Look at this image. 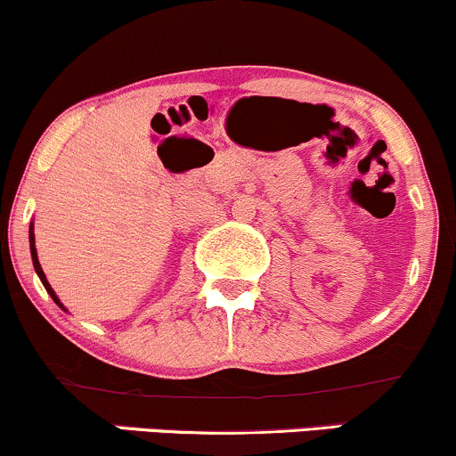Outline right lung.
<instances>
[{"mask_svg": "<svg viewBox=\"0 0 456 456\" xmlns=\"http://www.w3.org/2000/svg\"><path fill=\"white\" fill-rule=\"evenodd\" d=\"M29 251H32V262H34V270H37V274L38 277H41V281H43V285H45V289H47L49 292V297L53 298V301H56L60 307L64 309V305L60 303V298L56 297V292H53L52 289V285H49V281H47V277H45V273H43V268H41V262H38V255H37V247H34V227L32 224H29Z\"/></svg>", "mask_w": 456, "mask_h": 456, "instance_id": "obj_1", "label": "right lung"}]
</instances>
